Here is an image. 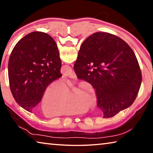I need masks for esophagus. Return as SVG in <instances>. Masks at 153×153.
Here are the masks:
<instances>
[{
    "label": "esophagus",
    "instance_id": "obj_1",
    "mask_svg": "<svg viewBox=\"0 0 153 153\" xmlns=\"http://www.w3.org/2000/svg\"><path fill=\"white\" fill-rule=\"evenodd\" d=\"M69 77H70V78H74V79H76V77H77V76H76V74H75V72L74 71H73L72 72V73L69 75Z\"/></svg>",
    "mask_w": 153,
    "mask_h": 153
}]
</instances>
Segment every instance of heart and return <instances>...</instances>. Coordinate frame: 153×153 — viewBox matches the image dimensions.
Segmentation results:
<instances>
[{
	"label": "heart",
	"mask_w": 153,
	"mask_h": 153,
	"mask_svg": "<svg viewBox=\"0 0 153 153\" xmlns=\"http://www.w3.org/2000/svg\"><path fill=\"white\" fill-rule=\"evenodd\" d=\"M96 96L88 84L84 83L71 94L69 87L61 81L46 87L41 100V110L46 117L75 115L86 112Z\"/></svg>",
	"instance_id": "heart-1"
}]
</instances>
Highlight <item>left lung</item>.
Returning a JSON list of instances; mask_svg holds the SVG:
<instances>
[{"label": "left lung", "instance_id": "8db88e82", "mask_svg": "<svg viewBox=\"0 0 153 153\" xmlns=\"http://www.w3.org/2000/svg\"><path fill=\"white\" fill-rule=\"evenodd\" d=\"M55 41L46 33L33 32L18 42L9 61L10 89L16 102L29 112L40 102L49 84L62 76Z\"/></svg>", "mask_w": 153, "mask_h": 153}]
</instances>
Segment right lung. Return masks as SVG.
<instances>
[{
	"label": "right lung",
	"mask_w": 153,
	"mask_h": 153,
	"mask_svg": "<svg viewBox=\"0 0 153 153\" xmlns=\"http://www.w3.org/2000/svg\"><path fill=\"white\" fill-rule=\"evenodd\" d=\"M74 69L77 78L96 90L104 118L131 106L141 85L140 68L132 49L109 33L96 32L84 40Z\"/></svg>",
	"instance_id": "add662e5"
}]
</instances>
